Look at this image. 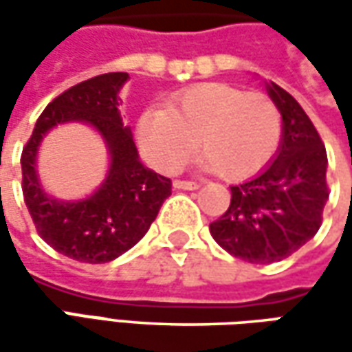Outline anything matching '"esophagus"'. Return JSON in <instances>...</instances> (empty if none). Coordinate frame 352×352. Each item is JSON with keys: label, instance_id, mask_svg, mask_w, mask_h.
Here are the masks:
<instances>
[{"label": "esophagus", "instance_id": "34e87169", "mask_svg": "<svg viewBox=\"0 0 352 352\" xmlns=\"http://www.w3.org/2000/svg\"><path fill=\"white\" fill-rule=\"evenodd\" d=\"M174 188H178V190H197L199 184L190 182V180H174Z\"/></svg>", "mask_w": 352, "mask_h": 352}]
</instances>
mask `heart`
<instances>
[{
  "label": "heart",
  "instance_id": "b5f03b06",
  "mask_svg": "<svg viewBox=\"0 0 352 352\" xmlns=\"http://www.w3.org/2000/svg\"><path fill=\"white\" fill-rule=\"evenodd\" d=\"M137 137L144 158L160 172H178L199 142L204 168L245 180L276 155L282 116L264 94L213 82L178 94L166 109L144 111Z\"/></svg>",
  "mask_w": 352,
  "mask_h": 352
}]
</instances>
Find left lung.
Here are the masks:
<instances>
[{"label": "left lung", "mask_w": 352, "mask_h": 352, "mask_svg": "<svg viewBox=\"0 0 352 352\" xmlns=\"http://www.w3.org/2000/svg\"><path fill=\"white\" fill-rule=\"evenodd\" d=\"M282 116L276 155L254 178L231 186V204L210 223L215 243L252 264L278 263L316 235L329 199L327 153L302 105L274 82H264Z\"/></svg>", "instance_id": "8db88e82"}]
</instances>
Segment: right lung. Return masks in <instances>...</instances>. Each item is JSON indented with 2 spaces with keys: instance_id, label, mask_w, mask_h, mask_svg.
I'll use <instances>...</instances> for the list:
<instances>
[{
  "instance_id": "add662e5",
  "label": "right lung",
  "mask_w": 352,
  "mask_h": 352,
  "mask_svg": "<svg viewBox=\"0 0 352 352\" xmlns=\"http://www.w3.org/2000/svg\"><path fill=\"white\" fill-rule=\"evenodd\" d=\"M127 72L89 78L48 103L23 148V196L38 235L54 250L78 263L116 261L135 247L172 194L168 178L146 168L139 158L131 129L119 111V91ZM84 122L102 137L110 168L98 190L82 200H58L42 188L36 156L54 126Z\"/></svg>"
}]
</instances>
